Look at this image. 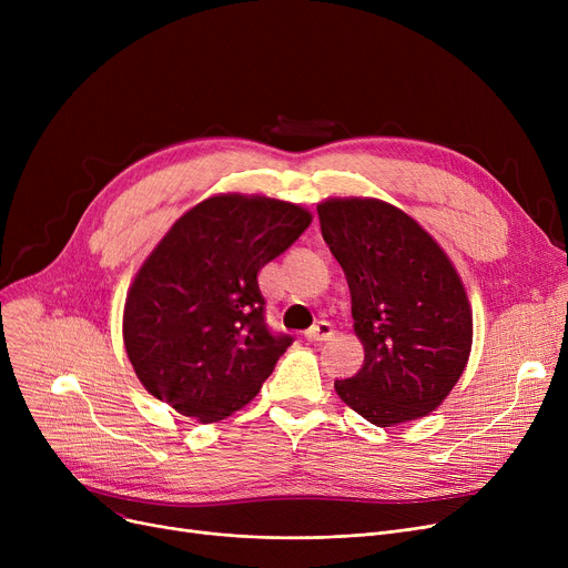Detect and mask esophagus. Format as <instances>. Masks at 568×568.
Segmentation results:
<instances>
[{
  "instance_id": "1",
  "label": "esophagus",
  "mask_w": 568,
  "mask_h": 568,
  "mask_svg": "<svg viewBox=\"0 0 568 568\" xmlns=\"http://www.w3.org/2000/svg\"><path fill=\"white\" fill-rule=\"evenodd\" d=\"M334 336V324L326 322V320H320L317 324H313L311 329L306 332V338L313 341V343H320V341H329Z\"/></svg>"
}]
</instances>
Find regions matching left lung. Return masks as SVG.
<instances>
[{
	"label": "left lung",
	"instance_id": "obj_1",
	"mask_svg": "<svg viewBox=\"0 0 568 568\" xmlns=\"http://www.w3.org/2000/svg\"><path fill=\"white\" fill-rule=\"evenodd\" d=\"M317 214L366 352L359 373L336 379V394L379 428L422 419L452 394L469 359L471 308L458 272L389 202L332 197Z\"/></svg>",
	"mask_w": 568,
	"mask_h": 568
}]
</instances>
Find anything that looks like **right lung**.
<instances>
[{
	"label": "right lung",
	"instance_id": "1",
	"mask_svg": "<svg viewBox=\"0 0 568 568\" xmlns=\"http://www.w3.org/2000/svg\"><path fill=\"white\" fill-rule=\"evenodd\" d=\"M311 221L300 204L227 193L168 230L124 306L126 354L149 394L202 424L257 396L292 345V336L268 332L257 272Z\"/></svg>",
	"mask_w": 568,
	"mask_h": 568
}]
</instances>
